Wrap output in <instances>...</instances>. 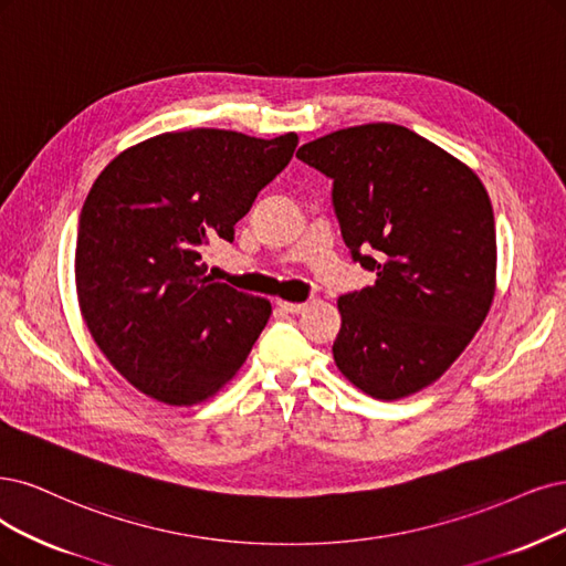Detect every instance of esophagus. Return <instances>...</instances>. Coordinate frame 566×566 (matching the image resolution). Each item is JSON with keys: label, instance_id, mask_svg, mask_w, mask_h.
Here are the masks:
<instances>
[{"label": "esophagus", "instance_id": "1", "mask_svg": "<svg viewBox=\"0 0 566 566\" xmlns=\"http://www.w3.org/2000/svg\"><path fill=\"white\" fill-rule=\"evenodd\" d=\"M277 307L284 310L286 315H298V312L305 310V303H291V301H277Z\"/></svg>", "mask_w": 566, "mask_h": 566}]
</instances>
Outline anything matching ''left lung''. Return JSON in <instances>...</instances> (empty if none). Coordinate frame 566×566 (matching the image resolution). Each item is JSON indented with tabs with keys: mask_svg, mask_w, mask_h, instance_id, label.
Segmentation results:
<instances>
[{
	"mask_svg": "<svg viewBox=\"0 0 566 566\" xmlns=\"http://www.w3.org/2000/svg\"><path fill=\"white\" fill-rule=\"evenodd\" d=\"M296 156L333 179L343 240L378 275L338 298V370L380 401L433 385L494 301L496 230L483 181L394 123L328 133Z\"/></svg>",
	"mask_w": 566,
	"mask_h": 566,
	"instance_id": "1",
	"label": "left lung"
}]
</instances>
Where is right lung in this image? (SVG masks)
Listing matches in <instances>:
<instances>
[{"mask_svg": "<svg viewBox=\"0 0 566 566\" xmlns=\"http://www.w3.org/2000/svg\"><path fill=\"white\" fill-rule=\"evenodd\" d=\"M235 130L163 133L120 151L83 202L74 277L81 317L109 364L167 406L212 399L270 319L268 298L214 282L202 263L296 151Z\"/></svg>", "mask_w": 566, "mask_h": 566, "instance_id": "1", "label": "right lung"}]
</instances>
